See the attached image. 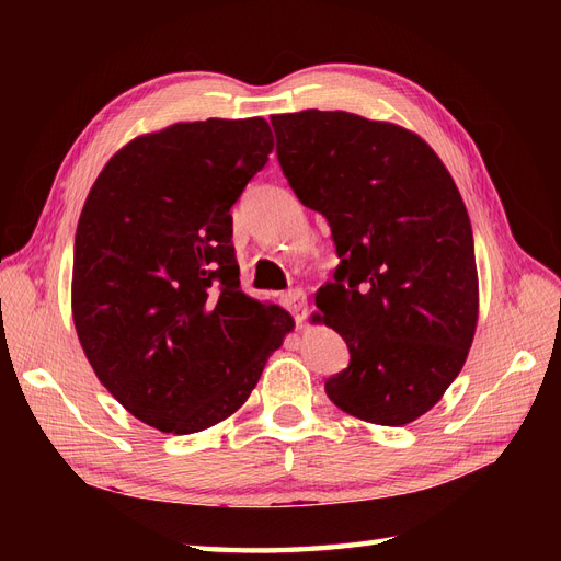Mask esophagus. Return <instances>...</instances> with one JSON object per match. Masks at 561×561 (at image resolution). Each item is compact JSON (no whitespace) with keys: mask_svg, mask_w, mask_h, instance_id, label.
<instances>
[{"mask_svg":"<svg viewBox=\"0 0 561 561\" xmlns=\"http://www.w3.org/2000/svg\"><path fill=\"white\" fill-rule=\"evenodd\" d=\"M283 304L287 307V311L295 316L297 322L307 318V295H304L299 287H295V290H290V293H285Z\"/></svg>","mask_w":561,"mask_h":561,"instance_id":"1","label":"esophagus"}]
</instances>
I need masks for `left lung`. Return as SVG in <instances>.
Wrapping results in <instances>:
<instances>
[{"mask_svg":"<svg viewBox=\"0 0 561 561\" xmlns=\"http://www.w3.org/2000/svg\"><path fill=\"white\" fill-rule=\"evenodd\" d=\"M271 126L283 175L325 215L342 260L316 293L318 320L351 353L325 393L367 423H412L458 377L478 328L463 198L431 145L398 124L304 110Z\"/></svg>","mask_w":561,"mask_h":561,"instance_id":"1","label":"left lung"}]
</instances>
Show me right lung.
I'll return each mask as SVG.
<instances>
[{
  "instance_id": "1",
  "label": "right lung",
  "mask_w": 561,
  "mask_h": 561,
  "mask_svg": "<svg viewBox=\"0 0 561 561\" xmlns=\"http://www.w3.org/2000/svg\"><path fill=\"white\" fill-rule=\"evenodd\" d=\"M274 149L262 116L180 122L107 161L75 239L72 318L110 393L147 426L229 419L295 328L241 290L231 206Z\"/></svg>"
}]
</instances>
